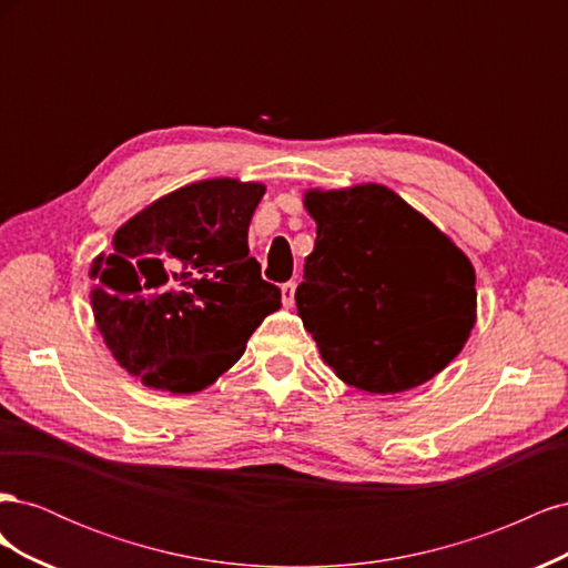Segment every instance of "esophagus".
I'll return each mask as SVG.
<instances>
[{"instance_id":"obj_1","label":"esophagus","mask_w":568,"mask_h":568,"mask_svg":"<svg viewBox=\"0 0 568 568\" xmlns=\"http://www.w3.org/2000/svg\"><path fill=\"white\" fill-rule=\"evenodd\" d=\"M282 301L286 307H294V303H296V284L294 282L282 286Z\"/></svg>"}]
</instances>
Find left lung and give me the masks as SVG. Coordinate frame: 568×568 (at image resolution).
Segmentation results:
<instances>
[{
    "instance_id": "obj_1",
    "label": "left lung",
    "mask_w": 568,
    "mask_h": 568,
    "mask_svg": "<svg viewBox=\"0 0 568 568\" xmlns=\"http://www.w3.org/2000/svg\"><path fill=\"white\" fill-rule=\"evenodd\" d=\"M317 239L296 307L324 365L357 390L417 388L476 324V272L432 220L384 184L307 189Z\"/></svg>"
}]
</instances>
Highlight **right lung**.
I'll return each instance as SVG.
<instances>
[{"label": "right lung", "instance_id": "right-lung-1", "mask_svg": "<svg viewBox=\"0 0 568 568\" xmlns=\"http://www.w3.org/2000/svg\"><path fill=\"white\" fill-rule=\"evenodd\" d=\"M265 184L234 178L175 189L113 234L90 265L97 329L144 386L196 393L244 355L282 294L248 255Z\"/></svg>", "mask_w": 568, "mask_h": 568}]
</instances>
